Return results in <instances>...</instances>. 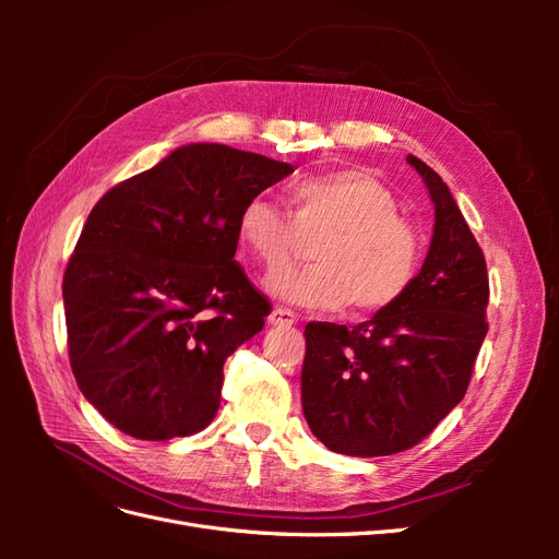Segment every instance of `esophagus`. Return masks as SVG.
<instances>
[{
  "label": "esophagus",
  "instance_id": "1",
  "mask_svg": "<svg viewBox=\"0 0 559 559\" xmlns=\"http://www.w3.org/2000/svg\"><path fill=\"white\" fill-rule=\"evenodd\" d=\"M296 321H298V317L292 310H286V308H275L273 312H270V317H267V324L270 326H277V329L294 326Z\"/></svg>",
  "mask_w": 559,
  "mask_h": 559
}]
</instances>
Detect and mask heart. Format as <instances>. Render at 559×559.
Here are the masks:
<instances>
[{"instance_id": "heart-1", "label": "heart", "mask_w": 559, "mask_h": 559, "mask_svg": "<svg viewBox=\"0 0 559 559\" xmlns=\"http://www.w3.org/2000/svg\"><path fill=\"white\" fill-rule=\"evenodd\" d=\"M289 212L265 195L249 198L238 216V238L265 267L288 262L300 237L314 264L273 270L265 289L296 306L352 314L392 308L411 289L425 238L401 216L399 200L378 177L354 167L294 181L286 189Z\"/></svg>"}]
</instances>
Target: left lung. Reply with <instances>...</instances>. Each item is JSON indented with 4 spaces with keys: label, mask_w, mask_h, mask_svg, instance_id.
<instances>
[{
    "label": "left lung",
    "mask_w": 559,
    "mask_h": 559,
    "mask_svg": "<svg viewBox=\"0 0 559 559\" xmlns=\"http://www.w3.org/2000/svg\"><path fill=\"white\" fill-rule=\"evenodd\" d=\"M408 163L436 210L429 253L413 286L352 329L331 321L306 326L302 413L337 454L384 456L425 441L464 399L487 335L483 249L445 181L419 158Z\"/></svg>",
    "instance_id": "left-lung-1"
}]
</instances>
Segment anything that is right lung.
I'll list each match as a JSON object with an SVG mask.
<instances>
[{
  "mask_svg": "<svg viewBox=\"0 0 559 559\" xmlns=\"http://www.w3.org/2000/svg\"><path fill=\"white\" fill-rule=\"evenodd\" d=\"M292 173L226 144H186L97 200L62 300L76 384L118 431L170 441L214 419L226 359L273 310L235 261L238 216Z\"/></svg>",
  "mask_w": 559,
  "mask_h": 559,
  "instance_id": "right-lung-1",
  "label": "right lung"
}]
</instances>
